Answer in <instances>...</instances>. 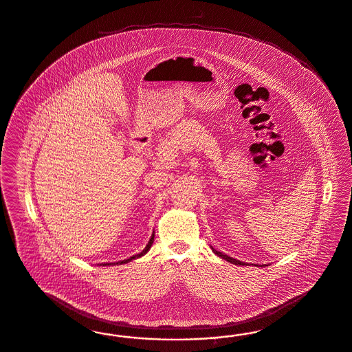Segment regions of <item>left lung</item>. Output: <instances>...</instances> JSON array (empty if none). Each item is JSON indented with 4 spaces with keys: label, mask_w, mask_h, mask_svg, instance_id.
Wrapping results in <instances>:
<instances>
[{
    "label": "left lung",
    "mask_w": 352,
    "mask_h": 352,
    "mask_svg": "<svg viewBox=\"0 0 352 352\" xmlns=\"http://www.w3.org/2000/svg\"><path fill=\"white\" fill-rule=\"evenodd\" d=\"M212 251L216 254V255L221 257V258H223V260H226V261H229L231 264H234V265H248L247 263H243V261H239V260H236V258H234V257H230V256L223 255L222 252H219V251H216L213 247H212ZM261 267H267V265H261Z\"/></svg>",
    "instance_id": "left-lung-1"
}]
</instances>
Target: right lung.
<instances>
[{
    "label": "right lung",
    "mask_w": 352,
    "mask_h": 352,
    "mask_svg": "<svg viewBox=\"0 0 352 352\" xmlns=\"http://www.w3.org/2000/svg\"><path fill=\"white\" fill-rule=\"evenodd\" d=\"M153 241H155V231H153V234H152V236H151V239H149V242L146 245V248L140 252V254H138V255H133L130 257V258H126V260H122V261H118V263H107V264H100V265H102V267H109V265H122V264H127V263H130V261H133L135 258H139V257H142V256L146 255V252L151 250V247H152V244H153Z\"/></svg>",
    "instance_id": "1"
}]
</instances>
